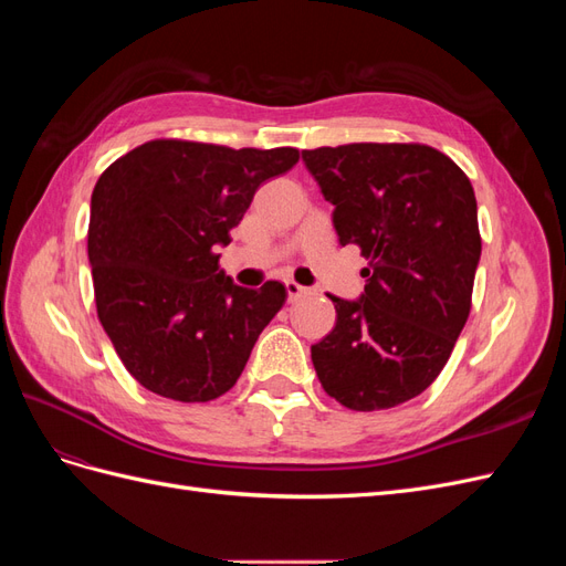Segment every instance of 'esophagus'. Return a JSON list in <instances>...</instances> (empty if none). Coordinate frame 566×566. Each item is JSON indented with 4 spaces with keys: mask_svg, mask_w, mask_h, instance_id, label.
<instances>
[{
    "mask_svg": "<svg viewBox=\"0 0 566 566\" xmlns=\"http://www.w3.org/2000/svg\"><path fill=\"white\" fill-rule=\"evenodd\" d=\"M285 290H287V300L290 302H295V300H300V297H304L306 293H310V290H306L300 283H295V281H285Z\"/></svg>",
    "mask_w": 566,
    "mask_h": 566,
    "instance_id": "esophagus-1",
    "label": "esophagus"
}]
</instances>
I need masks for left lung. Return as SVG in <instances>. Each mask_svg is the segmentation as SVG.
I'll return each mask as SVG.
<instances>
[{"instance_id":"left-lung-1","label":"left lung","mask_w":566,"mask_h":566,"mask_svg":"<svg viewBox=\"0 0 566 566\" xmlns=\"http://www.w3.org/2000/svg\"><path fill=\"white\" fill-rule=\"evenodd\" d=\"M302 160L335 205L339 243L368 260L361 300L331 295L335 328L312 347L318 380L352 410L410 401L447 366L472 310L474 188L424 144L321 146Z\"/></svg>"}]
</instances>
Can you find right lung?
I'll use <instances>...</instances> for the list:
<instances>
[{"instance_id": "obj_1", "label": "right lung", "mask_w": 566, "mask_h": 566, "mask_svg": "<svg viewBox=\"0 0 566 566\" xmlns=\"http://www.w3.org/2000/svg\"><path fill=\"white\" fill-rule=\"evenodd\" d=\"M297 148L153 139L117 158L92 193L87 252L96 314L132 378L184 403L227 394L285 285H235L219 269L260 184Z\"/></svg>"}]
</instances>
